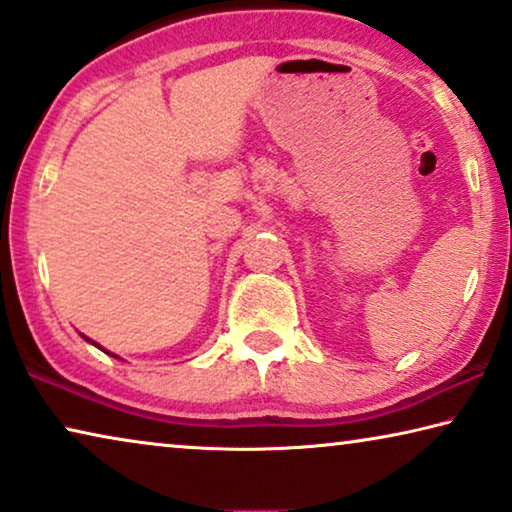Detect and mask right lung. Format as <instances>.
I'll return each mask as SVG.
<instances>
[{
	"instance_id": "add662e5",
	"label": "right lung",
	"mask_w": 512,
	"mask_h": 512,
	"mask_svg": "<svg viewBox=\"0 0 512 512\" xmlns=\"http://www.w3.org/2000/svg\"><path fill=\"white\" fill-rule=\"evenodd\" d=\"M85 341H90V338H85ZM90 343H95V341H90ZM97 345V343H95ZM97 348H102V345H97ZM104 350V348H102ZM106 352V350H104ZM106 355H111V352H106ZM111 357H115V355H111Z\"/></svg>"
}]
</instances>
